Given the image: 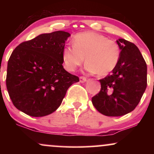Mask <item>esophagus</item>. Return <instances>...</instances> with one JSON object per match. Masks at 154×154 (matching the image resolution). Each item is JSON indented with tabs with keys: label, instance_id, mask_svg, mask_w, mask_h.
Instances as JSON below:
<instances>
[{
	"label": "esophagus",
	"instance_id": "esophagus-1",
	"mask_svg": "<svg viewBox=\"0 0 154 154\" xmlns=\"http://www.w3.org/2000/svg\"><path fill=\"white\" fill-rule=\"evenodd\" d=\"M86 81H87V78H86V77H79V82H82V83L85 82Z\"/></svg>",
	"mask_w": 154,
	"mask_h": 154
}]
</instances>
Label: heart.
<instances>
[{"label":"heart","instance_id":"heart-1","mask_svg":"<svg viewBox=\"0 0 154 154\" xmlns=\"http://www.w3.org/2000/svg\"><path fill=\"white\" fill-rule=\"evenodd\" d=\"M72 43L73 45H67L62 51L63 64L67 71H75L85 58L88 72L106 76L119 63L121 48L117 42L104 35L93 32L78 33L75 35Z\"/></svg>","mask_w":154,"mask_h":154}]
</instances>
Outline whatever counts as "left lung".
<instances>
[{
  "label": "left lung",
  "instance_id": "obj_1",
  "mask_svg": "<svg viewBox=\"0 0 154 154\" xmlns=\"http://www.w3.org/2000/svg\"><path fill=\"white\" fill-rule=\"evenodd\" d=\"M116 42L121 48L119 63L111 75L100 79V91L92 98L95 109L108 116L133 111L147 86V65L138 48L122 38Z\"/></svg>",
  "mask_w": 154,
  "mask_h": 154
}]
</instances>
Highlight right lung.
I'll list each match as a JSON object with an SVG mask.
<instances>
[{
	"instance_id": "1",
	"label": "right lung",
	"mask_w": 154,
	"mask_h": 154,
	"mask_svg": "<svg viewBox=\"0 0 154 154\" xmlns=\"http://www.w3.org/2000/svg\"><path fill=\"white\" fill-rule=\"evenodd\" d=\"M70 36L64 31L41 34L23 42L8 61L6 88L14 106L40 117L54 112L68 88L79 82L62 65V51Z\"/></svg>"
}]
</instances>
